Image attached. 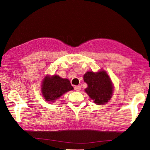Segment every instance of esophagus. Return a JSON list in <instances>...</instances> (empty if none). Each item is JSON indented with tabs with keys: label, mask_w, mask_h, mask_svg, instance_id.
<instances>
[{
	"label": "esophagus",
	"mask_w": 150,
	"mask_h": 150,
	"mask_svg": "<svg viewBox=\"0 0 150 150\" xmlns=\"http://www.w3.org/2000/svg\"><path fill=\"white\" fill-rule=\"evenodd\" d=\"M81 86H76L75 87H74V89L76 91H79L81 90Z\"/></svg>",
	"instance_id": "1"
}]
</instances>
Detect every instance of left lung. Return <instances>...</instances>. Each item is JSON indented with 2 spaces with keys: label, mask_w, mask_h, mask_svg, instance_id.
I'll return each instance as SVG.
<instances>
[{
  "label": "left lung",
  "mask_w": 150,
  "mask_h": 150,
  "mask_svg": "<svg viewBox=\"0 0 150 150\" xmlns=\"http://www.w3.org/2000/svg\"><path fill=\"white\" fill-rule=\"evenodd\" d=\"M88 87L85 92L97 105H103L112 96L114 86L107 72L101 69L98 72H86L83 77Z\"/></svg>",
  "instance_id": "1"
}]
</instances>
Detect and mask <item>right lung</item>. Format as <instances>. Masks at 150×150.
Returning <instances> with one entry per match:
<instances>
[{
  "instance_id": "right-lung-1",
  "label": "right lung",
  "mask_w": 150,
  "mask_h": 150,
  "mask_svg": "<svg viewBox=\"0 0 150 150\" xmlns=\"http://www.w3.org/2000/svg\"><path fill=\"white\" fill-rule=\"evenodd\" d=\"M69 79L61 78L57 74L47 75L41 84V92L46 101L54 103L66 93L73 89Z\"/></svg>"
}]
</instances>
